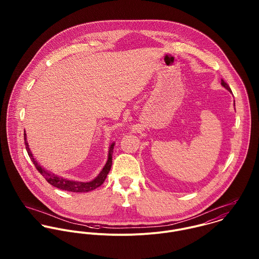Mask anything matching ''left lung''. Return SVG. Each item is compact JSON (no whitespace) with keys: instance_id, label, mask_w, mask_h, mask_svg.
I'll list each match as a JSON object with an SVG mask.
<instances>
[{"instance_id":"8db88e82","label":"left lung","mask_w":259,"mask_h":259,"mask_svg":"<svg viewBox=\"0 0 259 259\" xmlns=\"http://www.w3.org/2000/svg\"><path fill=\"white\" fill-rule=\"evenodd\" d=\"M222 87H224V88H225V89H226V90H227V91H229V92H231V90H230V88H229V85H228V84H227V83H226V82H225V81H224V80H223V79H222Z\"/></svg>"}]
</instances>
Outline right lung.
<instances>
[{
  "label": "right lung",
  "instance_id": "obj_1",
  "mask_svg": "<svg viewBox=\"0 0 259 259\" xmlns=\"http://www.w3.org/2000/svg\"><path fill=\"white\" fill-rule=\"evenodd\" d=\"M24 139H25V145H26V149L28 151V154L31 158V160L33 161V163L35 164L36 168L38 170V172L46 179V181L50 184V185L58 187L60 189L63 190H67V191H72V192H88L91 190L96 189L97 187H99L100 185H103L108 174L111 170V164H112V152H113V147H114V143H112L110 146L109 149V156H108V161L105 164L104 168L102 169V171L99 174V176L89 182V183H82V182H74V181H69L67 179L58 177L57 175H54L53 172H50L49 170L45 169L44 167H41L38 163H37V159L34 158L33 153L31 152V149L29 148L28 142H27V135L24 132Z\"/></svg>",
  "mask_w": 259,
  "mask_h": 259
}]
</instances>
